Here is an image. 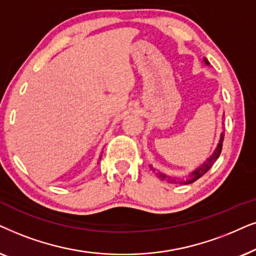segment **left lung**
Segmentation results:
<instances>
[{"label": "left lung", "mask_w": 256, "mask_h": 256, "mask_svg": "<svg viewBox=\"0 0 256 256\" xmlns=\"http://www.w3.org/2000/svg\"><path fill=\"white\" fill-rule=\"evenodd\" d=\"M204 62H205L206 66H210V62L206 58H204ZM224 137V132L222 131V132H221V134H220L219 142H218L216 148V150H214V152L212 153V156H210V158H207L206 162H204V164H202V165H200L199 168H196V170H194V171L190 172V174H188V176H187L186 179H184V178L182 179V178H172V176H166L165 173H162V172L158 171V170H156L152 165H150V168H151L152 171L154 172L156 176H158V178H160L162 180H168V182H174V184H176V182L185 184V185H187V184H192V182H196V180H198L199 178H202V176L205 174V173L208 171L210 168H212L213 164L216 162V159L219 158V156H220V153H221V150H222Z\"/></svg>", "instance_id": "left-lung-1"}]
</instances>
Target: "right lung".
<instances>
[{
    "mask_svg": "<svg viewBox=\"0 0 256 256\" xmlns=\"http://www.w3.org/2000/svg\"><path fill=\"white\" fill-rule=\"evenodd\" d=\"M100 158H102V156H100Z\"/></svg>",
    "mask_w": 256,
    "mask_h": 256,
    "instance_id": "right-lung-1",
    "label": "right lung"
}]
</instances>
